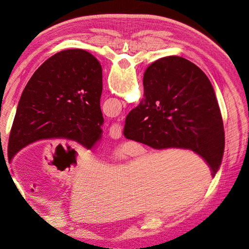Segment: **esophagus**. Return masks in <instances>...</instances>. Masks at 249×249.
<instances>
[{
	"label": "esophagus",
	"instance_id": "esophagus-1",
	"mask_svg": "<svg viewBox=\"0 0 249 249\" xmlns=\"http://www.w3.org/2000/svg\"><path fill=\"white\" fill-rule=\"evenodd\" d=\"M122 133H123V129H122V125L118 124H114L110 126V130H109V136L112 139H119L122 137Z\"/></svg>",
	"mask_w": 249,
	"mask_h": 249
}]
</instances>
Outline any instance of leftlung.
<instances>
[{
    "label": "left lung",
    "instance_id": "8db88e82",
    "mask_svg": "<svg viewBox=\"0 0 249 249\" xmlns=\"http://www.w3.org/2000/svg\"><path fill=\"white\" fill-rule=\"evenodd\" d=\"M102 90V66L90 53L66 50L49 58L21 93L9 136V161L40 139L67 138L93 148L103 135Z\"/></svg>",
    "mask_w": 249,
    "mask_h": 249
}]
</instances>
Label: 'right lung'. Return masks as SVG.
Instances as JSON below:
<instances>
[{
  "label": "right lung",
  "instance_id": "obj_1",
  "mask_svg": "<svg viewBox=\"0 0 249 249\" xmlns=\"http://www.w3.org/2000/svg\"><path fill=\"white\" fill-rule=\"evenodd\" d=\"M143 87L139 106L125 118L124 137L156 149H191L215 175L224 152V130L206 73L189 60L169 56L147 67Z\"/></svg>",
  "mask_w": 249,
  "mask_h": 249
}]
</instances>
